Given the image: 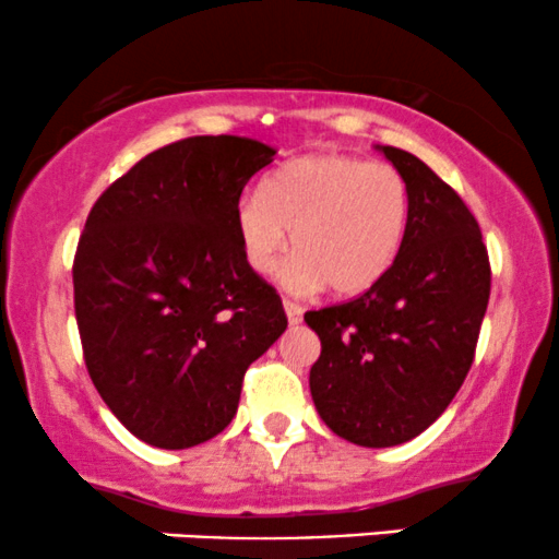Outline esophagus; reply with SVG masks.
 I'll list each match as a JSON object with an SVG mask.
<instances>
[{
	"label": "esophagus",
	"instance_id": "34e87169",
	"mask_svg": "<svg viewBox=\"0 0 559 559\" xmlns=\"http://www.w3.org/2000/svg\"><path fill=\"white\" fill-rule=\"evenodd\" d=\"M284 310H286V318H288V323H292V325H297L301 320V312H305L297 305V301H292V299H284Z\"/></svg>",
	"mask_w": 559,
	"mask_h": 559
}]
</instances>
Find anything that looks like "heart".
Segmentation results:
<instances>
[{"instance_id": "obj_1", "label": "heart", "mask_w": 559, "mask_h": 559, "mask_svg": "<svg viewBox=\"0 0 559 559\" xmlns=\"http://www.w3.org/2000/svg\"><path fill=\"white\" fill-rule=\"evenodd\" d=\"M413 217L407 181L391 165L320 155L284 165L236 207L249 271L267 275L294 241L278 281L294 294L370 292L400 258Z\"/></svg>"}]
</instances>
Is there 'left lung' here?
<instances>
[{
	"label": "left lung",
	"instance_id": "8db88e82",
	"mask_svg": "<svg viewBox=\"0 0 559 559\" xmlns=\"http://www.w3.org/2000/svg\"><path fill=\"white\" fill-rule=\"evenodd\" d=\"M407 181L413 217L391 271L360 297L307 312L320 336L310 391L333 433L396 447L426 431L463 386L491 292L478 221L423 159L378 146Z\"/></svg>",
	"mask_w": 559,
	"mask_h": 559
}]
</instances>
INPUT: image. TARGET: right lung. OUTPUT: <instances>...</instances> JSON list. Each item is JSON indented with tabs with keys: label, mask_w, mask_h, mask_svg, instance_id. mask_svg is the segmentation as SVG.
<instances>
[{
	"label": "right lung",
	"mask_w": 559,
	"mask_h": 559,
	"mask_svg": "<svg viewBox=\"0 0 559 559\" xmlns=\"http://www.w3.org/2000/svg\"><path fill=\"white\" fill-rule=\"evenodd\" d=\"M275 150L191 136L139 159L79 239L73 299L96 391L136 439L186 449L234 420L243 373L288 320L236 236L243 186Z\"/></svg>",
	"instance_id": "right-lung-1"
}]
</instances>
